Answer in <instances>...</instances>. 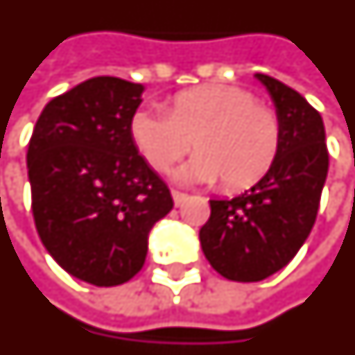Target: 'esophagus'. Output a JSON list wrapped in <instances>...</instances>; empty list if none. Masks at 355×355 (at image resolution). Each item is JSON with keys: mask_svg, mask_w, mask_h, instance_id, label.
Segmentation results:
<instances>
[{"mask_svg": "<svg viewBox=\"0 0 355 355\" xmlns=\"http://www.w3.org/2000/svg\"><path fill=\"white\" fill-rule=\"evenodd\" d=\"M172 198H174V204L175 206H181V204L187 200V195L185 193H181V191H172Z\"/></svg>", "mask_w": 355, "mask_h": 355, "instance_id": "esophagus-1", "label": "esophagus"}]
</instances>
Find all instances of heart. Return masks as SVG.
I'll return each mask as SVG.
<instances>
[{
	"label": "heart",
	"instance_id": "1",
	"mask_svg": "<svg viewBox=\"0 0 355 355\" xmlns=\"http://www.w3.org/2000/svg\"><path fill=\"white\" fill-rule=\"evenodd\" d=\"M130 136L157 170H166L191 147L196 155L175 170L183 183H214L238 191L270 170L282 144V124L272 107L232 85H202L181 90L170 111L160 105L138 110Z\"/></svg>",
	"mask_w": 355,
	"mask_h": 355
}]
</instances>
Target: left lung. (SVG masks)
Listing matches in <instances>:
<instances>
[{"mask_svg": "<svg viewBox=\"0 0 355 355\" xmlns=\"http://www.w3.org/2000/svg\"><path fill=\"white\" fill-rule=\"evenodd\" d=\"M272 98L282 144L270 170L252 189L209 200L200 245L223 278L265 280L293 259L314 227L329 168L322 115L274 77L255 73Z\"/></svg>", "mask_w": 355, "mask_h": 355, "instance_id": "8db88e82", "label": "left lung"}]
</instances>
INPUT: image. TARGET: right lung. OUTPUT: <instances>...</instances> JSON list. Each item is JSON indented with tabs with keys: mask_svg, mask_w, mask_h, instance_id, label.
Masks as SVG:
<instances>
[{
	"mask_svg": "<svg viewBox=\"0 0 355 355\" xmlns=\"http://www.w3.org/2000/svg\"><path fill=\"white\" fill-rule=\"evenodd\" d=\"M141 92L139 83L92 77L46 103L28 146L41 242L66 272L98 287L141 270L153 225L174 208L130 136Z\"/></svg>",
	"mask_w": 355,
	"mask_h": 355,
	"instance_id": "add662e5",
	"label": "right lung"
}]
</instances>
